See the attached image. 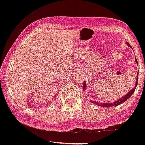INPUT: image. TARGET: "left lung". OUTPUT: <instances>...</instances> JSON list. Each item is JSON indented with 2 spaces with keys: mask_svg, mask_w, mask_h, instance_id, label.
Segmentation results:
<instances>
[{
  "mask_svg": "<svg viewBox=\"0 0 145 145\" xmlns=\"http://www.w3.org/2000/svg\"><path fill=\"white\" fill-rule=\"evenodd\" d=\"M127 45H128L129 46H130V47H131V45H129V43L128 42L127 43ZM135 62H136L137 64V65H138V63H137V61L136 59V57H135ZM137 80H138V72H137V76H136V84H135V86H134V88H133V89L127 93L125 95H124L123 97L120 98V99L116 100V101H114V102H112V103L111 102L102 103V102H95V101H92V100H91L90 102L93 103V104L98 105V106L104 107H113V106H114V107L118 106V105L121 104L122 103L125 102L127 99H129V98L132 96V95L133 94V93L134 92L135 89H136V88L137 87ZM86 82L84 81V86H83V91H86Z\"/></svg>",
  "mask_w": 145,
  "mask_h": 145,
  "instance_id": "1",
  "label": "left lung"
}]
</instances>
